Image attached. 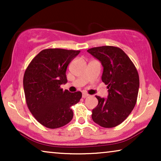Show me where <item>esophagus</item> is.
I'll list each match as a JSON object with an SVG mask.
<instances>
[{
  "label": "esophagus",
  "instance_id": "esophagus-1",
  "mask_svg": "<svg viewBox=\"0 0 161 161\" xmlns=\"http://www.w3.org/2000/svg\"><path fill=\"white\" fill-rule=\"evenodd\" d=\"M89 94H88L87 93H85V92H83V94H82V97L83 98H86L87 97H89Z\"/></svg>",
  "mask_w": 161,
  "mask_h": 161
}]
</instances>
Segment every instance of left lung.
<instances>
[{
  "label": "left lung",
  "instance_id": "8db88e82",
  "mask_svg": "<svg viewBox=\"0 0 161 161\" xmlns=\"http://www.w3.org/2000/svg\"><path fill=\"white\" fill-rule=\"evenodd\" d=\"M88 53L102 64V80L108 85L107 98L96 96L98 105L92 118L103 127L117 126L126 119L135 107L139 89L137 69L122 49L114 46L90 48Z\"/></svg>",
  "mask_w": 161,
  "mask_h": 161
}]
</instances>
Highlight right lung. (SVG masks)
I'll list each match as a JSON object with an SVG mask.
<instances>
[{
	"label": "right lung",
	"mask_w": 161,
	"mask_h": 161,
	"mask_svg": "<svg viewBox=\"0 0 161 161\" xmlns=\"http://www.w3.org/2000/svg\"><path fill=\"white\" fill-rule=\"evenodd\" d=\"M80 53L50 48L36 55L23 77L26 103L35 119L47 128L64 126L72 119L71 106L80 101V92L71 93L61 88L67 82V66Z\"/></svg>",
	"instance_id": "add662e5"
}]
</instances>
